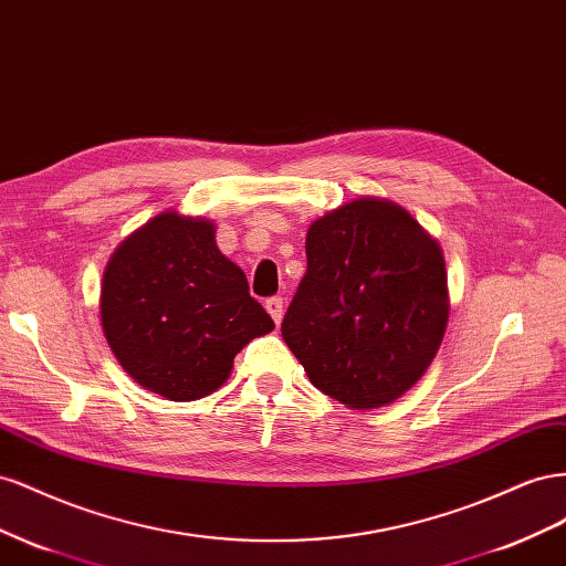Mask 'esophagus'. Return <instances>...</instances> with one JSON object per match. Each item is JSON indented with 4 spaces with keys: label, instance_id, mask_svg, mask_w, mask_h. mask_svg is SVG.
Masks as SVG:
<instances>
[{
    "label": "esophagus",
    "instance_id": "obj_1",
    "mask_svg": "<svg viewBox=\"0 0 566 566\" xmlns=\"http://www.w3.org/2000/svg\"><path fill=\"white\" fill-rule=\"evenodd\" d=\"M265 311L272 315V319L277 322H282V315H284V301L280 298V296H270V298H265Z\"/></svg>",
    "mask_w": 566,
    "mask_h": 566
}]
</instances>
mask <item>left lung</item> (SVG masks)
<instances>
[{"instance_id":"obj_1","label":"left lung","mask_w":566,"mask_h":566,"mask_svg":"<svg viewBox=\"0 0 566 566\" xmlns=\"http://www.w3.org/2000/svg\"><path fill=\"white\" fill-rule=\"evenodd\" d=\"M308 270L282 319L286 346L325 396L389 406L427 373L448 322L439 244L400 206L355 199L311 224Z\"/></svg>"}]
</instances>
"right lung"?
Returning <instances> with one entry per match:
<instances>
[{"label":"right lung","instance_id":"1","mask_svg":"<svg viewBox=\"0 0 566 566\" xmlns=\"http://www.w3.org/2000/svg\"><path fill=\"white\" fill-rule=\"evenodd\" d=\"M102 327L144 389L197 400L230 377L234 355L274 322L249 294L247 274L218 251L211 222L160 213L108 261Z\"/></svg>","mask_w":566,"mask_h":566}]
</instances>
